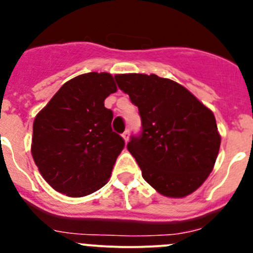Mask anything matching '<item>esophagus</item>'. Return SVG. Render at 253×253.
<instances>
[{"label": "esophagus", "instance_id": "1", "mask_svg": "<svg viewBox=\"0 0 253 253\" xmlns=\"http://www.w3.org/2000/svg\"><path fill=\"white\" fill-rule=\"evenodd\" d=\"M122 137H123V139L125 140V143H128V140H129V131L125 130L124 133L122 134Z\"/></svg>", "mask_w": 253, "mask_h": 253}]
</instances>
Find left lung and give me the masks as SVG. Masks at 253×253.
I'll use <instances>...</instances> for the list:
<instances>
[{
	"label": "left lung",
	"instance_id": "8db88e82",
	"mask_svg": "<svg viewBox=\"0 0 253 253\" xmlns=\"http://www.w3.org/2000/svg\"><path fill=\"white\" fill-rule=\"evenodd\" d=\"M138 106L142 131L128 151L143 178L169 198H184L208 178L220 147L214 114L177 82L157 75H116Z\"/></svg>",
	"mask_w": 253,
	"mask_h": 253
}]
</instances>
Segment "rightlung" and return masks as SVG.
I'll use <instances>...</instances> for the list:
<instances>
[{"label":"right lung","instance_id":"1","mask_svg":"<svg viewBox=\"0 0 253 253\" xmlns=\"http://www.w3.org/2000/svg\"><path fill=\"white\" fill-rule=\"evenodd\" d=\"M116 92L110 73L90 72L66 82L33 125L31 153L45 181L73 198L101 189L125 146L111 129L105 99Z\"/></svg>","mask_w":253,"mask_h":253}]
</instances>
